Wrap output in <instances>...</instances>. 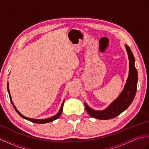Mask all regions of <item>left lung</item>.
Returning a JSON list of instances; mask_svg holds the SVG:
<instances>
[{"label":"left lung","instance_id":"obj_1","mask_svg":"<svg viewBox=\"0 0 149 149\" xmlns=\"http://www.w3.org/2000/svg\"><path fill=\"white\" fill-rule=\"evenodd\" d=\"M124 46L129 59V75L125 86L118 97L104 110H93L84 103L86 111L93 118L107 120L118 116L128 108L135 96L138 82V72L134 65L135 60L130 47L126 44Z\"/></svg>","mask_w":149,"mask_h":149}]
</instances>
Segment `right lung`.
Masks as SVG:
<instances>
[{
  "instance_id": "right-lung-1",
  "label": "right lung",
  "mask_w": 149,
  "mask_h": 149,
  "mask_svg": "<svg viewBox=\"0 0 149 149\" xmlns=\"http://www.w3.org/2000/svg\"><path fill=\"white\" fill-rule=\"evenodd\" d=\"M8 93H9V98H10V100H11V103L13 104L14 108H15V110L16 111V112L18 113L19 115L23 117V119H26L28 120H29V121H31L32 123H37V124H45V123H50V122H52L53 121V120L57 119L58 118H59V117H60L61 114L62 113V110H63V104H64V102H65V100L63 101V103H62V104L61 105V107L60 110H59L58 112L56 114V115L53 116V117H49V118H47V119H32V118H29V117H25L23 115H22V113H21L18 110H17V109L16 108V107L15 106V105H14V103L12 101V98H11V94H10V91H9V83L8 82Z\"/></svg>"
}]
</instances>
